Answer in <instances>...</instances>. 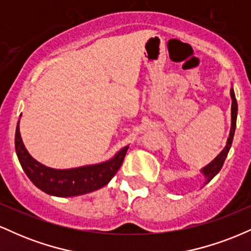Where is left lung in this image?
Masks as SVG:
<instances>
[{
	"mask_svg": "<svg viewBox=\"0 0 251 251\" xmlns=\"http://www.w3.org/2000/svg\"><path fill=\"white\" fill-rule=\"evenodd\" d=\"M230 97H231V125H230V132H229V137L226 139V144L224 146V149L222 150L220 153L217 154V157L215 158L214 160H211L208 165H205L204 168H201L200 171L201 172V175L204 176L205 178V181H204V185L208 184L212 178L215 177L218 172L221 171L222 166H223L224 160H226L227 153H229V150L231 148L232 144V139H234V134H235V128H236V120H237V101H236V97H235V92L234 88L230 87Z\"/></svg>",
	"mask_w": 251,
	"mask_h": 251,
	"instance_id": "8db88e82",
	"label": "left lung"
}]
</instances>
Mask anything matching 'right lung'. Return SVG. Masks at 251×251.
Wrapping results in <instances>:
<instances>
[{
    "label": "right lung",
    "mask_w": 251,
    "mask_h": 251,
    "mask_svg": "<svg viewBox=\"0 0 251 251\" xmlns=\"http://www.w3.org/2000/svg\"><path fill=\"white\" fill-rule=\"evenodd\" d=\"M127 149L128 145L124 146L111 159L101 163L72 169H53L31 157L22 142L20 120L16 126L15 150L25 174L36 188L56 197H74L101 189L122 166Z\"/></svg>",
    "instance_id": "obj_1"
}]
</instances>
